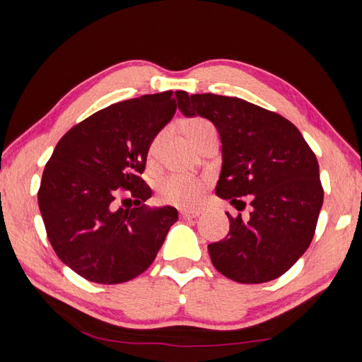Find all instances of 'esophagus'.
<instances>
[{
	"instance_id": "obj_1",
	"label": "esophagus",
	"mask_w": 362,
	"mask_h": 362,
	"mask_svg": "<svg viewBox=\"0 0 362 362\" xmlns=\"http://www.w3.org/2000/svg\"><path fill=\"white\" fill-rule=\"evenodd\" d=\"M180 216L183 219H193V218H197L199 214H201L202 211L201 210H189V209H182L180 211Z\"/></svg>"
}]
</instances>
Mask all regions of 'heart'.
Returning <instances> with one entry per match:
<instances>
[{
    "mask_svg": "<svg viewBox=\"0 0 362 362\" xmlns=\"http://www.w3.org/2000/svg\"><path fill=\"white\" fill-rule=\"evenodd\" d=\"M185 130L189 136V140L196 146L201 144L205 138L216 135V129L209 119L204 118H193L185 124ZM160 138L152 143L151 151L156 152L158 148ZM206 182L204 179L189 175H168L163 180H160L157 185V193L161 202L173 204L179 206H193L201 202Z\"/></svg>",
    "mask_w": 362,
    "mask_h": 362,
    "instance_id": "obj_1",
    "label": "heart"
}]
</instances>
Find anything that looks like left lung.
Instances as JSON below:
<instances>
[{
    "mask_svg": "<svg viewBox=\"0 0 362 362\" xmlns=\"http://www.w3.org/2000/svg\"><path fill=\"white\" fill-rule=\"evenodd\" d=\"M185 117L210 119L222 143L216 194L252 211L230 221L224 240L209 244L213 266L227 279L266 283L294 266L313 241L324 204L319 163L300 130L279 113L240 98L175 91Z\"/></svg>",
    "mask_w": 362,
    "mask_h": 362,
    "instance_id": "obj_1",
    "label": "left lung"
}]
</instances>
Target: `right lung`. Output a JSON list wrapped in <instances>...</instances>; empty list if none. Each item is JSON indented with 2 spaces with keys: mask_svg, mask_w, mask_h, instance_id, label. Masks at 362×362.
Wrapping results in <instances>:
<instances>
[{
  "mask_svg": "<svg viewBox=\"0 0 362 362\" xmlns=\"http://www.w3.org/2000/svg\"><path fill=\"white\" fill-rule=\"evenodd\" d=\"M173 91L105 107L60 138L42 175L38 206L48 240L64 263L83 279L118 284L135 279L156 259L174 206H151L140 174L153 138L173 119ZM119 187L135 209H117Z\"/></svg>",
  "mask_w": 362,
  "mask_h": 362,
  "instance_id": "right-lung-1",
  "label": "right lung"
}]
</instances>
